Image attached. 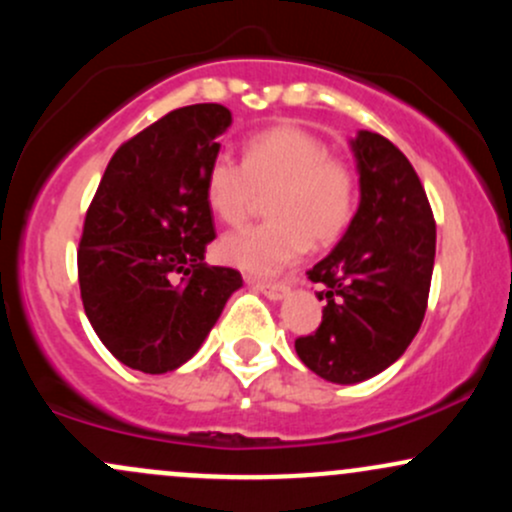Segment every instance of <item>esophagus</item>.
I'll return each mask as SVG.
<instances>
[{
  "label": "esophagus",
  "instance_id": "1",
  "mask_svg": "<svg viewBox=\"0 0 512 512\" xmlns=\"http://www.w3.org/2000/svg\"><path fill=\"white\" fill-rule=\"evenodd\" d=\"M247 284H250L252 289L260 291V294H265L267 299H272V301H279L286 294V284H282V282H262V279L247 277Z\"/></svg>",
  "mask_w": 512,
  "mask_h": 512
}]
</instances>
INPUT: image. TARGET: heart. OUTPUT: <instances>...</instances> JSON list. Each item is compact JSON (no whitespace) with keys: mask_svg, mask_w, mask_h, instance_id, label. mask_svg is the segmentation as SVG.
<instances>
[{"mask_svg":"<svg viewBox=\"0 0 512 512\" xmlns=\"http://www.w3.org/2000/svg\"><path fill=\"white\" fill-rule=\"evenodd\" d=\"M269 196V221L223 235V262L252 274L294 265L308 245L345 233L357 201L355 172L316 133L279 123L245 140L243 162L221 153L206 170V199L221 221L238 226Z\"/></svg>","mask_w":512,"mask_h":512,"instance_id":"1","label":"heart"}]
</instances>
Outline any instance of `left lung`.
I'll return each instance as SVG.
<instances>
[{
    "label": "left lung",
    "mask_w": 512,
    "mask_h": 512,
    "mask_svg": "<svg viewBox=\"0 0 512 512\" xmlns=\"http://www.w3.org/2000/svg\"><path fill=\"white\" fill-rule=\"evenodd\" d=\"M359 209L325 260L308 269L323 286V320L296 338V355L333 384H357L391 367L425 318L435 265V218L408 157L389 138L352 140Z\"/></svg>",
    "instance_id": "1"
}]
</instances>
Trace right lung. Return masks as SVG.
Wrapping results in <instances>:
<instances>
[{
    "instance_id": "add662e5",
    "label": "right lung",
    "mask_w": 512,
    "mask_h": 512,
    "mask_svg": "<svg viewBox=\"0 0 512 512\" xmlns=\"http://www.w3.org/2000/svg\"><path fill=\"white\" fill-rule=\"evenodd\" d=\"M233 116L221 104L174 109L128 138L84 216L77 279L94 333L126 367L165 374L196 355L243 286L204 262L216 238L206 170Z\"/></svg>"
}]
</instances>
